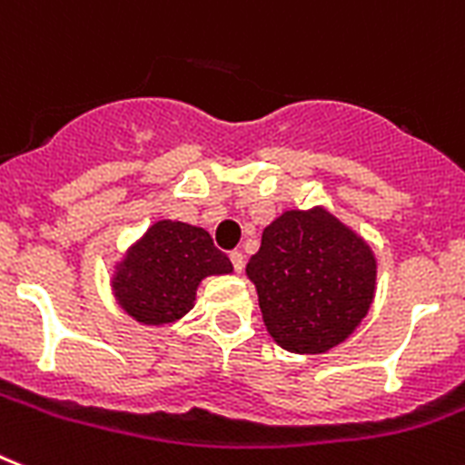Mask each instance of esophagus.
Returning a JSON list of instances; mask_svg holds the SVG:
<instances>
[{"label": "esophagus", "mask_w": 465, "mask_h": 465, "mask_svg": "<svg viewBox=\"0 0 465 465\" xmlns=\"http://www.w3.org/2000/svg\"><path fill=\"white\" fill-rule=\"evenodd\" d=\"M229 260H232V264H233V269H236V272H243V267H245L243 252L232 251V252H229Z\"/></svg>", "instance_id": "esophagus-1"}]
</instances>
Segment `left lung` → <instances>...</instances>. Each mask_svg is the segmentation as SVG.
Instances as JSON below:
<instances>
[{
	"instance_id": "8db88e82",
	"label": "left lung",
	"mask_w": 465,
	"mask_h": 465,
	"mask_svg": "<svg viewBox=\"0 0 465 465\" xmlns=\"http://www.w3.org/2000/svg\"><path fill=\"white\" fill-rule=\"evenodd\" d=\"M245 272L272 338L298 354L341 345L376 291L371 248L322 208L291 210L272 222Z\"/></svg>"
}]
</instances>
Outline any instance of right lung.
Returning <instances> with one entry per match:
<instances>
[{
	"mask_svg": "<svg viewBox=\"0 0 465 465\" xmlns=\"http://www.w3.org/2000/svg\"><path fill=\"white\" fill-rule=\"evenodd\" d=\"M232 269L205 229L163 220L118 264L113 291L130 317L158 326L184 317L205 276L229 274Z\"/></svg>",
	"mask_w": 465,
	"mask_h": 465,
	"instance_id": "obj_1",
	"label": "right lung"
}]
</instances>
